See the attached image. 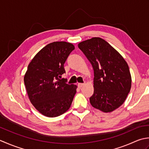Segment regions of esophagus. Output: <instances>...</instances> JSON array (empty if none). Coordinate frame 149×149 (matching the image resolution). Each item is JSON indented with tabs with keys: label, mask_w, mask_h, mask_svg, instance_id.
I'll return each instance as SVG.
<instances>
[{
	"label": "esophagus",
	"mask_w": 149,
	"mask_h": 149,
	"mask_svg": "<svg viewBox=\"0 0 149 149\" xmlns=\"http://www.w3.org/2000/svg\"><path fill=\"white\" fill-rule=\"evenodd\" d=\"M84 86V83H79V84H78V87L79 88H81Z\"/></svg>",
	"instance_id": "1"
}]
</instances>
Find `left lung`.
Segmentation results:
<instances>
[{
  "mask_svg": "<svg viewBox=\"0 0 149 149\" xmlns=\"http://www.w3.org/2000/svg\"><path fill=\"white\" fill-rule=\"evenodd\" d=\"M78 46L94 70L93 107L111 113L123 104L131 88V75L123 56L104 39L93 37Z\"/></svg>",
  "mask_w": 149,
  "mask_h": 149,
  "instance_id": "8db88e82",
  "label": "left lung"
}]
</instances>
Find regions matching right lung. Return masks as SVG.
<instances>
[{
  "instance_id": "right-lung-1",
  "label": "right lung",
  "mask_w": 149,
  "mask_h": 149,
  "mask_svg": "<svg viewBox=\"0 0 149 149\" xmlns=\"http://www.w3.org/2000/svg\"><path fill=\"white\" fill-rule=\"evenodd\" d=\"M74 49L71 43L54 42L45 45L32 59L24 81L30 102L47 117L63 114L70 108L77 86L62 78L63 64Z\"/></svg>"
}]
</instances>
